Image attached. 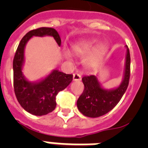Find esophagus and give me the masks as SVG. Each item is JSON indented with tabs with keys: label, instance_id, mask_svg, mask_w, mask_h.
<instances>
[{
	"label": "esophagus",
	"instance_id": "1",
	"mask_svg": "<svg viewBox=\"0 0 148 148\" xmlns=\"http://www.w3.org/2000/svg\"><path fill=\"white\" fill-rule=\"evenodd\" d=\"M81 76L79 74H74V75H73V80L74 81H81Z\"/></svg>",
	"mask_w": 148,
	"mask_h": 148
}]
</instances>
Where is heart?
Masks as SVG:
<instances>
[{
	"label": "heart",
	"instance_id": "b5f03b06",
	"mask_svg": "<svg viewBox=\"0 0 148 148\" xmlns=\"http://www.w3.org/2000/svg\"><path fill=\"white\" fill-rule=\"evenodd\" d=\"M96 40H83L77 42L71 47L72 53L77 57H85L84 64L88 69H95L97 67L103 60L107 48L103 45H98ZM65 56L69 57L70 53L65 52Z\"/></svg>",
	"mask_w": 148,
	"mask_h": 148
}]
</instances>
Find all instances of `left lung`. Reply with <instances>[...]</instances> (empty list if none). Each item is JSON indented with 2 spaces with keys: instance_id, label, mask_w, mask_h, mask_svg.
<instances>
[{
  "instance_id": "8db88e82",
  "label": "left lung",
  "mask_w": 148,
  "mask_h": 148,
  "mask_svg": "<svg viewBox=\"0 0 148 148\" xmlns=\"http://www.w3.org/2000/svg\"><path fill=\"white\" fill-rule=\"evenodd\" d=\"M124 76L117 88L106 89L100 83L97 76L90 75L82 78L84 89L77 101L79 111L88 117H98L106 114L117 105L126 91L130 78L131 58L126 46Z\"/></svg>"
}]
</instances>
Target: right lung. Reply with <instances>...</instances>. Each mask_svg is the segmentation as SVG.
<instances>
[{
  "label": "right lung",
  "mask_w": 148,
  "mask_h": 148,
  "mask_svg": "<svg viewBox=\"0 0 148 148\" xmlns=\"http://www.w3.org/2000/svg\"><path fill=\"white\" fill-rule=\"evenodd\" d=\"M51 36L58 46L61 45L60 35L55 29L40 27L32 30L25 34L20 42L13 61L14 89L22 108L36 116L46 115L56 108V96L60 90L67 88L73 80L72 74H67L53 70L47 76L37 81H30L23 74L24 64V50L27 43L33 37Z\"/></svg>",
  "instance_id": "1"
}]
</instances>
